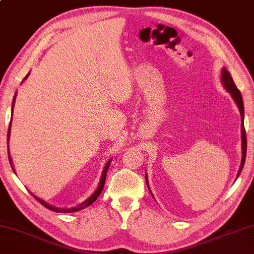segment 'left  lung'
Segmentation results:
<instances>
[{
  "label": "left lung",
  "mask_w": 254,
  "mask_h": 254,
  "mask_svg": "<svg viewBox=\"0 0 254 254\" xmlns=\"http://www.w3.org/2000/svg\"><path fill=\"white\" fill-rule=\"evenodd\" d=\"M221 80L222 84L224 85V87L228 90L229 93L231 94L232 98L234 99V102L237 103L239 111H240L241 114V137H242V160H241V166L240 169H239L238 176L241 174V170L245 166V161H246V155H247V135H246V129H245V107H243V99L241 96L240 90L237 88L236 84H234L233 79L231 77V75L226 68H222V74H221ZM146 183L148 186V179H147V175H146ZM149 188V186H148ZM150 190V189H149Z\"/></svg>",
  "instance_id": "8db88e82"
}]
</instances>
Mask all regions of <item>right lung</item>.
Returning <instances> with one entry per match:
<instances>
[{"label":"right lung","mask_w":254,"mask_h":254,"mask_svg":"<svg viewBox=\"0 0 254 254\" xmlns=\"http://www.w3.org/2000/svg\"><path fill=\"white\" fill-rule=\"evenodd\" d=\"M28 75H30V73H28V74L25 76V78H24V79H26ZM14 104H15V96H14V98H13V103H12V112H13ZM9 132H11V123H9V126H8V131H7V141H8V138H9ZM8 160H9V164H11V167H12L13 171H14V168H13V166H12V158H11V156H9V154H8ZM111 162H112V159H109V160L107 161L106 166L104 167V170H103L102 177H100L99 185H98V187H97V189L95 190V192H94L92 195H90V197H89L88 199H86L84 202H82V203H80L79 205H77V207H74V208H70V209H65V208H56V207H53V205H51V204H49V203H47V202H45L44 200H42V199H40V198H37L36 195H34V194H32V195H33V197H34V198L37 200L38 202H41L43 205H44L45 208L50 209V210H52V211H54V212L68 213V212H76V211H79V210H82V209L87 208L88 205L92 204V203L95 201V200H96V199L98 198V195L100 194V192H102V191H103L104 185H105V181H106V175H107V170H108V168H109V165H111Z\"/></svg>","instance_id":"1"}]
</instances>
